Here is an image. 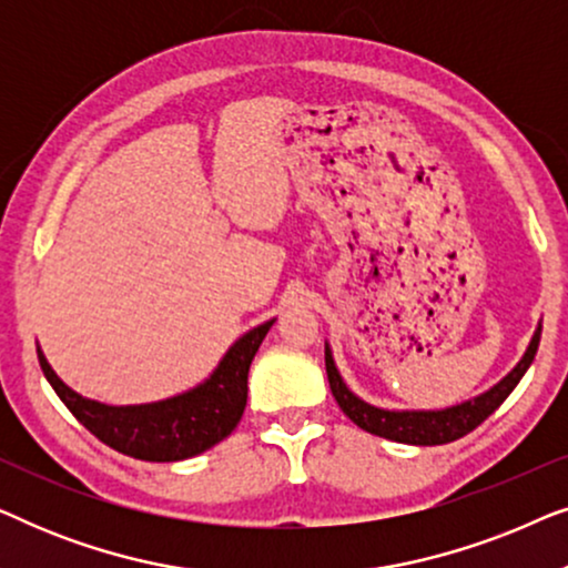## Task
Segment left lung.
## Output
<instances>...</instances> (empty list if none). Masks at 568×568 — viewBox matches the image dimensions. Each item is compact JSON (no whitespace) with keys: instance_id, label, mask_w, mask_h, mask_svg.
<instances>
[{"instance_id":"obj_1","label":"left lung","mask_w":568,"mask_h":568,"mask_svg":"<svg viewBox=\"0 0 568 568\" xmlns=\"http://www.w3.org/2000/svg\"><path fill=\"white\" fill-rule=\"evenodd\" d=\"M540 331L542 328L538 325L525 356L499 385H494L491 390L478 395V398L442 410H385L369 406V403L356 398V395L346 387L344 379H341L328 346H325V372H328L333 398H336L341 410H344L359 429L393 442H403V445H447V442L460 439L468 432L476 429L478 424H484L486 418L507 400V395L515 390L527 367H530L535 359V352H538L540 344Z\"/></svg>"}]
</instances>
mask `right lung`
Segmentation results:
<instances>
[{
	"label": "right lung",
	"mask_w": 568,
	"mask_h": 568,
	"mask_svg": "<svg viewBox=\"0 0 568 568\" xmlns=\"http://www.w3.org/2000/svg\"><path fill=\"white\" fill-rule=\"evenodd\" d=\"M271 325L274 321L237 338L204 385L144 406H105L82 398L61 383L41 348H38V362L61 403L103 445L136 460L175 463L220 445L240 424L247 403V369Z\"/></svg>",
	"instance_id": "right-lung-1"
}]
</instances>
